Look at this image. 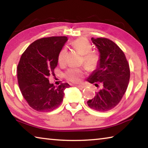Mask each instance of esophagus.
<instances>
[{
  "mask_svg": "<svg viewBox=\"0 0 148 148\" xmlns=\"http://www.w3.org/2000/svg\"><path fill=\"white\" fill-rule=\"evenodd\" d=\"M77 88H79V89H84L85 86H82V85H76V86Z\"/></svg>",
  "mask_w": 148,
  "mask_h": 148,
  "instance_id": "obj_1",
  "label": "esophagus"
}]
</instances>
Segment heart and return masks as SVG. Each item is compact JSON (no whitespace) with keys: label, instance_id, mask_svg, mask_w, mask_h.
Here are the masks:
<instances>
[{"label":"heart","instance_id":"heart-1","mask_svg":"<svg viewBox=\"0 0 148 148\" xmlns=\"http://www.w3.org/2000/svg\"><path fill=\"white\" fill-rule=\"evenodd\" d=\"M72 45L74 48L78 50L82 55H84V64L88 70H94L99 63V57L95 53H91L92 46L87 39L79 38L75 40L72 42ZM66 49H62L59 54L58 62L59 64L63 65L65 64ZM84 71L81 69L72 68L66 71L64 77L70 82L77 83L81 81L84 76Z\"/></svg>","mask_w":148,"mask_h":148}]
</instances>
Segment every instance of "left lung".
<instances>
[{
  "instance_id": "obj_1",
  "label": "left lung",
  "mask_w": 148,
  "mask_h": 148,
  "mask_svg": "<svg viewBox=\"0 0 148 148\" xmlns=\"http://www.w3.org/2000/svg\"><path fill=\"white\" fill-rule=\"evenodd\" d=\"M99 51V63L87 81L101 88L93 99L87 102L91 108L107 112L121 101L128 87L130 69L122 50L113 41L105 38H91Z\"/></svg>"
}]
</instances>
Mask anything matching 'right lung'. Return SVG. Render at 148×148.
Wrapping results in <instances>:
<instances>
[{
  "label": "right lung",
  "mask_w": 148,
  "mask_h": 148,
  "mask_svg": "<svg viewBox=\"0 0 148 148\" xmlns=\"http://www.w3.org/2000/svg\"><path fill=\"white\" fill-rule=\"evenodd\" d=\"M68 38L51 36L40 38L30 45L22 54L17 66V79L24 99L32 108L40 112L52 111L63 100L67 83L59 86L50 84L48 77L58 64V56Z\"/></svg>",
  "instance_id": "obj_1"
}]
</instances>
